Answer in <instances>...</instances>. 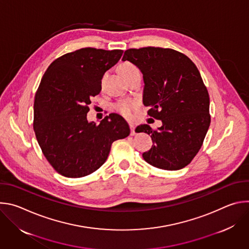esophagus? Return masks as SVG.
Wrapping results in <instances>:
<instances>
[{"label": "esophagus", "instance_id": "esophagus-1", "mask_svg": "<svg viewBox=\"0 0 249 249\" xmlns=\"http://www.w3.org/2000/svg\"><path fill=\"white\" fill-rule=\"evenodd\" d=\"M130 130H131V136H134L136 134L135 132V125L134 124H130Z\"/></svg>", "mask_w": 249, "mask_h": 249}]
</instances>
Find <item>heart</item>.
Returning a JSON list of instances; mask_svg holds the SVG:
<instances>
[{
  "mask_svg": "<svg viewBox=\"0 0 249 249\" xmlns=\"http://www.w3.org/2000/svg\"><path fill=\"white\" fill-rule=\"evenodd\" d=\"M120 71L122 75L124 76V78H128L129 76H131L134 73L139 72V69L132 63L130 62H124L120 65ZM137 106V102L134 100H129V99H123V100H119L115 103L114 108L124 117L129 118L132 115L133 110L135 109V107Z\"/></svg>",
  "mask_w": 249,
  "mask_h": 249,
  "instance_id": "1",
  "label": "heart"
}]
</instances>
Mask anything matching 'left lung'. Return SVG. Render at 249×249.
Returning <instances> with one entry per match:
<instances>
[{"instance_id": "obj_1", "label": "left lung", "mask_w": 249, "mask_h": 249, "mask_svg": "<svg viewBox=\"0 0 249 249\" xmlns=\"http://www.w3.org/2000/svg\"><path fill=\"white\" fill-rule=\"evenodd\" d=\"M126 60L143 74L148 115L162 122L156 130L148 124L135 130L153 140L144 160L165 170L185 167L201 149L211 123L209 93L197 67L183 53L160 47L128 49L122 58Z\"/></svg>"}]
</instances>
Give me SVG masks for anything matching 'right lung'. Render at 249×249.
Returning <instances> with one entry per match:
<instances>
[{
	"label": "right lung",
	"mask_w": 249,
	"mask_h": 249,
	"mask_svg": "<svg viewBox=\"0 0 249 249\" xmlns=\"http://www.w3.org/2000/svg\"><path fill=\"white\" fill-rule=\"evenodd\" d=\"M122 53L82 48L54 60L42 77L34 99L33 129L44 157L63 176L79 178L94 172L107 160L113 142L130 134L118 114L98 125L87 119L104 73Z\"/></svg>",
	"instance_id": "obj_1"
}]
</instances>
